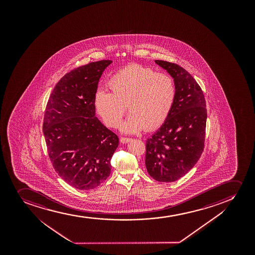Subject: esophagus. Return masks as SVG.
<instances>
[{
  "label": "esophagus",
  "instance_id": "1",
  "mask_svg": "<svg viewBox=\"0 0 255 255\" xmlns=\"http://www.w3.org/2000/svg\"><path fill=\"white\" fill-rule=\"evenodd\" d=\"M121 142H122V143H128L129 141L131 140V138H124V137H122V138H121Z\"/></svg>",
  "mask_w": 255,
  "mask_h": 255
}]
</instances>
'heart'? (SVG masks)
<instances>
[{
  "mask_svg": "<svg viewBox=\"0 0 255 255\" xmlns=\"http://www.w3.org/2000/svg\"><path fill=\"white\" fill-rule=\"evenodd\" d=\"M111 92L98 90L94 107L104 123L111 128L120 124L127 106L131 113L122 125L127 133L158 128L167 120L176 98L174 80L168 74L133 64L109 79Z\"/></svg>",
  "mask_w": 255,
  "mask_h": 255,
  "instance_id": "1",
  "label": "heart"
}]
</instances>
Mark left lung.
Returning a JSON list of instances; mask_svg holds the SVG:
<instances>
[{"label": "left lung", "instance_id": "1", "mask_svg": "<svg viewBox=\"0 0 255 255\" xmlns=\"http://www.w3.org/2000/svg\"><path fill=\"white\" fill-rule=\"evenodd\" d=\"M175 82L172 111L161 128L146 140L145 166L159 182H174L198 161L204 148L207 109L196 80L179 65L155 60Z\"/></svg>", "mask_w": 255, "mask_h": 255}]
</instances>
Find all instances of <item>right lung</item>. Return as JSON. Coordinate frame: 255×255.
I'll return each mask as SVG.
<instances>
[{"instance_id":"obj_1","label":"right lung","mask_w":255,"mask_h":255,"mask_svg":"<svg viewBox=\"0 0 255 255\" xmlns=\"http://www.w3.org/2000/svg\"><path fill=\"white\" fill-rule=\"evenodd\" d=\"M112 60L93 62L56 84L45 111L43 133L53 167L77 190L98 187L108 178L117 135L95 117L94 95Z\"/></svg>"}]
</instances>
